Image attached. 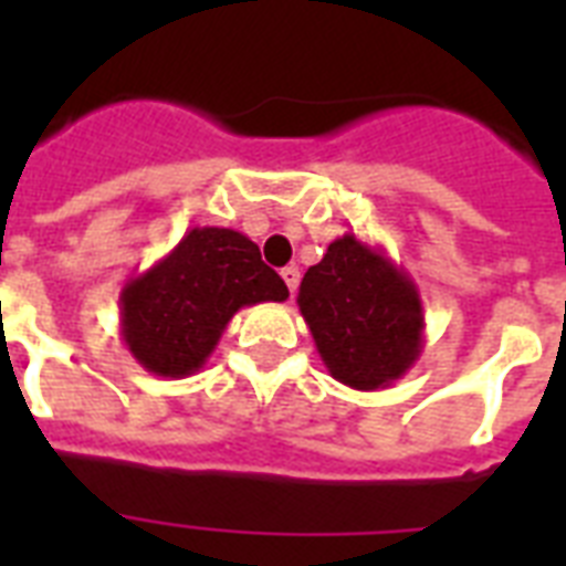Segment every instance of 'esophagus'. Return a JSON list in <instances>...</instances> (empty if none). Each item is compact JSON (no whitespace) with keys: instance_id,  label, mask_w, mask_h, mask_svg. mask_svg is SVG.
I'll return each mask as SVG.
<instances>
[{"instance_id":"obj_1","label":"esophagus","mask_w":566,"mask_h":566,"mask_svg":"<svg viewBox=\"0 0 566 566\" xmlns=\"http://www.w3.org/2000/svg\"><path fill=\"white\" fill-rule=\"evenodd\" d=\"M282 279L287 284V291L296 293V287H300V266H284Z\"/></svg>"}]
</instances>
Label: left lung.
<instances>
[{"label": "left lung", "instance_id": "left-lung-1", "mask_svg": "<svg viewBox=\"0 0 566 566\" xmlns=\"http://www.w3.org/2000/svg\"><path fill=\"white\" fill-rule=\"evenodd\" d=\"M300 311L332 378L355 390H381L422 353V300L411 275L358 234L328 243L300 284Z\"/></svg>", "mask_w": 566, "mask_h": 566}]
</instances>
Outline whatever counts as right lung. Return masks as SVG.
<instances>
[{
	"instance_id": "1",
	"label": "right lung",
	"mask_w": 566,
	"mask_h": 566,
	"mask_svg": "<svg viewBox=\"0 0 566 566\" xmlns=\"http://www.w3.org/2000/svg\"><path fill=\"white\" fill-rule=\"evenodd\" d=\"M287 284L247 234L196 226L119 291V335L153 376L188 378L205 367L240 308L284 302Z\"/></svg>"
}]
</instances>
